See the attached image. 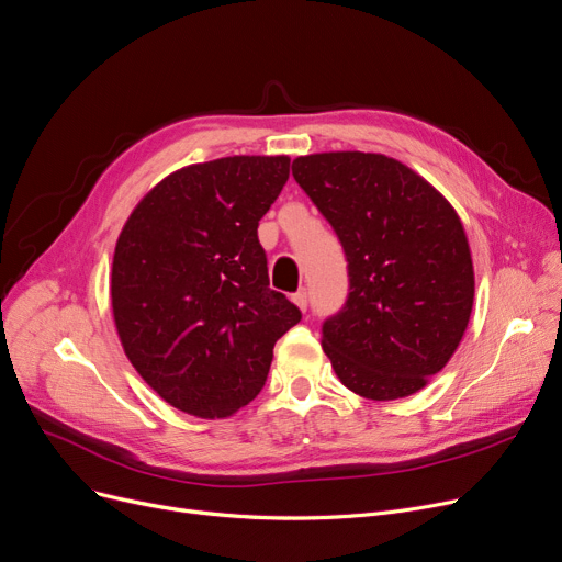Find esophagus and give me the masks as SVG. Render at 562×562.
Wrapping results in <instances>:
<instances>
[{
    "label": "esophagus",
    "instance_id": "1",
    "mask_svg": "<svg viewBox=\"0 0 562 562\" xmlns=\"http://www.w3.org/2000/svg\"><path fill=\"white\" fill-rule=\"evenodd\" d=\"M291 301H294L303 312L307 310V291L305 289H301V291H296L294 296H291Z\"/></svg>",
    "mask_w": 562,
    "mask_h": 562
}]
</instances>
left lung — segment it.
Wrapping results in <instances>:
<instances>
[{"instance_id":"1","label":"left lung","mask_w":562,"mask_h":562,"mask_svg":"<svg viewBox=\"0 0 562 562\" xmlns=\"http://www.w3.org/2000/svg\"><path fill=\"white\" fill-rule=\"evenodd\" d=\"M291 172L347 257L349 296L322 326L335 374L376 402L418 393L452 358L473 310L459 215L423 177L381 154L301 156Z\"/></svg>"}]
</instances>
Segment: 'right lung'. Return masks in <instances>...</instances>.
Wrapping results in <instances>:
<instances>
[{
  "mask_svg": "<svg viewBox=\"0 0 562 562\" xmlns=\"http://www.w3.org/2000/svg\"><path fill=\"white\" fill-rule=\"evenodd\" d=\"M289 179L286 156L179 169L135 206L112 261V310L133 368L198 418L250 404L276 341L301 310L268 286L259 221Z\"/></svg>",
  "mask_w": 562,
  "mask_h": 562,
  "instance_id": "right-lung-1",
  "label": "right lung"
}]
</instances>
